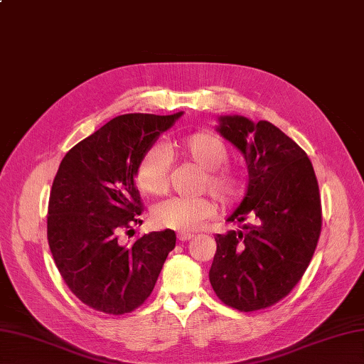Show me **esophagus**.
I'll return each instance as SVG.
<instances>
[{
	"instance_id": "obj_1",
	"label": "esophagus",
	"mask_w": 364,
	"mask_h": 364,
	"mask_svg": "<svg viewBox=\"0 0 364 364\" xmlns=\"http://www.w3.org/2000/svg\"><path fill=\"white\" fill-rule=\"evenodd\" d=\"M194 237V235L193 233H185V232H181L179 235H177V239H179V241H182V242H185V241H190V239H193Z\"/></svg>"
}]
</instances>
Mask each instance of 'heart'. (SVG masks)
I'll return each mask as SVG.
<instances>
[{
  "label": "heart",
  "instance_id": "b5f03b06",
  "mask_svg": "<svg viewBox=\"0 0 364 364\" xmlns=\"http://www.w3.org/2000/svg\"><path fill=\"white\" fill-rule=\"evenodd\" d=\"M168 153L179 154L202 168L200 188L215 194L223 203H233L242 196L245 190L244 177L236 168L225 165L228 148L211 132H194L173 140L166 148L162 145L149 146L140 156L136 166V182L145 194L159 196L166 190L171 164ZM216 210L215 199L208 196H173L156 203L151 218L157 227L191 232L215 215Z\"/></svg>",
  "mask_w": 364,
  "mask_h": 364
}]
</instances>
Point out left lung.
Here are the masks:
<instances>
[{
	"label": "left lung",
	"mask_w": 364,
	"mask_h": 364,
	"mask_svg": "<svg viewBox=\"0 0 364 364\" xmlns=\"http://www.w3.org/2000/svg\"><path fill=\"white\" fill-rule=\"evenodd\" d=\"M218 131L241 151L249 188L228 223L241 230L216 235L210 282L239 312L267 309L303 278L321 233V198L312 162L270 122L220 117Z\"/></svg>",
	"instance_id": "left-lung-1"
}]
</instances>
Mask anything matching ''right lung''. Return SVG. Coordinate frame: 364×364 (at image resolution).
<instances>
[{"instance_id": "right-lung-1", "label": "right lung", "mask_w": 364, "mask_h": 364, "mask_svg": "<svg viewBox=\"0 0 364 364\" xmlns=\"http://www.w3.org/2000/svg\"><path fill=\"white\" fill-rule=\"evenodd\" d=\"M181 115H119L60 164L48 207L49 249L69 290L97 312L123 315L144 304L174 249L173 230L129 245L120 236L144 211L134 181L139 159Z\"/></svg>"}]
</instances>
